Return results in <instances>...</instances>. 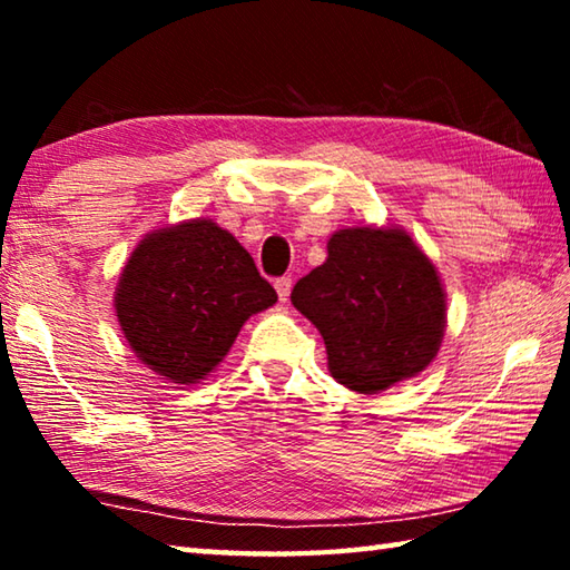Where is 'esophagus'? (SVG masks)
<instances>
[{
	"label": "esophagus",
	"mask_w": 570,
	"mask_h": 570,
	"mask_svg": "<svg viewBox=\"0 0 570 570\" xmlns=\"http://www.w3.org/2000/svg\"><path fill=\"white\" fill-rule=\"evenodd\" d=\"M276 294H278V298H282V302H286L288 298V294H292V286H294V282H292V276H282V278H276Z\"/></svg>",
	"instance_id": "esophagus-1"
}]
</instances>
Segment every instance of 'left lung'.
Returning a JSON list of instances; mask_svg holds the SVG:
<instances>
[{
	"label": "left lung",
	"mask_w": 570,
	"mask_h": 570,
	"mask_svg": "<svg viewBox=\"0 0 570 570\" xmlns=\"http://www.w3.org/2000/svg\"><path fill=\"white\" fill-rule=\"evenodd\" d=\"M326 262L298 278L292 304L324 336L330 372L377 394L422 372L445 332V294L420 246L394 228H344Z\"/></svg>",
	"instance_id": "1"
}]
</instances>
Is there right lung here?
Segmentation results:
<instances>
[{"label": "right lung", "mask_w": 570, "mask_h": 570, "mask_svg": "<svg viewBox=\"0 0 570 570\" xmlns=\"http://www.w3.org/2000/svg\"><path fill=\"white\" fill-rule=\"evenodd\" d=\"M274 304L248 250L204 218L142 238L115 292L130 350L178 384L204 380L248 316Z\"/></svg>", "instance_id": "right-lung-1"}]
</instances>
